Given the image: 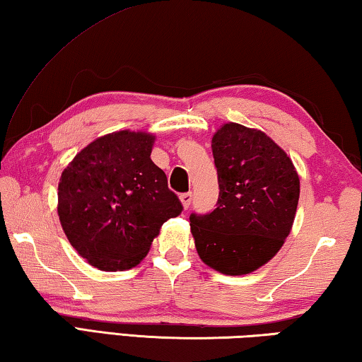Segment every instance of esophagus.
I'll use <instances>...</instances> for the list:
<instances>
[{"label":"esophagus","mask_w":362,"mask_h":362,"mask_svg":"<svg viewBox=\"0 0 362 362\" xmlns=\"http://www.w3.org/2000/svg\"><path fill=\"white\" fill-rule=\"evenodd\" d=\"M192 199H193L192 192L182 193V194H180V201H182V204H183V207H185V209H188L189 204H192Z\"/></svg>","instance_id":"1"}]
</instances>
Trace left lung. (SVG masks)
Here are the masks:
<instances>
[{
    "label": "left lung",
    "mask_w": 362,
    "mask_h": 362,
    "mask_svg": "<svg viewBox=\"0 0 362 362\" xmlns=\"http://www.w3.org/2000/svg\"><path fill=\"white\" fill-rule=\"evenodd\" d=\"M217 207L192 214L194 246L207 267L230 276L255 272L289 236L300 196L298 174L265 132L228 122L212 137Z\"/></svg>",
    "instance_id": "8db88e82"
}]
</instances>
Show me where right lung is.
<instances>
[{
  "label": "right lung",
  "mask_w": 362,
  "mask_h": 362,
  "mask_svg": "<svg viewBox=\"0 0 362 362\" xmlns=\"http://www.w3.org/2000/svg\"><path fill=\"white\" fill-rule=\"evenodd\" d=\"M153 142L146 132L107 134L79 151L60 177V225L78 254L103 272L139 265L161 225L183 209L151 161Z\"/></svg>",
  "instance_id": "obj_1"
}]
</instances>
